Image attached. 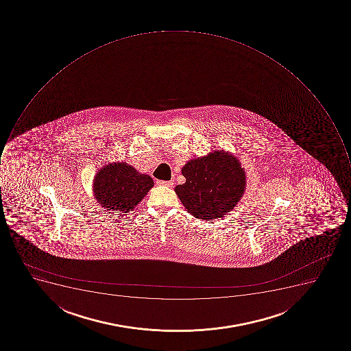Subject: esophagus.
Returning a JSON list of instances; mask_svg holds the SVG:
<instances>
[{
  "label": "esophagus",
  "instance_id": "1",
  "mask_svg": "<svg viewBox=\"0 0 351 351\" xmlns=\"http://www.w3.org/2000/svg\"><path fill=\"white\" fill-rule=\"evenodd\" d=\"M173 180H170V181H157L158 185H165V186H169V188H171L172 185H173Z\"/></svg>",
  "mask_w": 351,
  "mask_h": 351
}]
</instances>
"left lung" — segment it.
Wrapping results in <instances>:
<instances>
[{
    "label": "left lung",
    "mask_w": 351,
    "mask_h": 351,
    "mask_svg": "<svg viewBox=\"0 0 351 351\" xmlns=\"http://www.w3.org/2000/svg\"><path fill=\"white\" fill-rule=\"evenodd\" d=\"M185 183L174 191L190 214L204 221L219 218L241 201L246 173L235 156L216 150L185 163Z\"/></svg>",
    "instance_id": "1"
}]
</instances>
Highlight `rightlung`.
<instances>
[{
    "mask_svg": "<svg viewBox=\"0 0 351 351\" xmlns=\"http://www.w3.org/2000/svg\"><path fill=\"white\" fill-rule=\"evenodd\" d=\"M154 186L148 174L139 173L126 162L106 165L95 174L93 193L97 203L108 210L130 213Z\"/></svg>",
    "mask_w": 351,
    "mask_h": 351,
    "instance_id": "add662e5",
    "label": "right lung"
}]
</instances>
